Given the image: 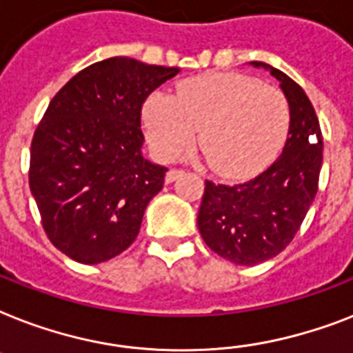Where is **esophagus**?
<instances>
[{"label": "esophagus", "mask_w": 353, "mask_h": 353, "mask_svg": "<svg viewBox=\"0 0 353 353\" xmlns=\"http://www.w3.org/2000/svg\"><path fill=\"white\" fill-rule=\"evenodd\" d=\"M183 170H177V168H170V170L167 172V176H165V181L167 183H172V181H176L177 177L181 176Z\"/></svg>", "instance_id": "34e87169"}]
</instances>
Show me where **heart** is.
<instances>
[{"instance_id":"b5f03b06","label":"heart","mask_w":353,"mask_h":353,"mask_svg":"<svg viewBox=\"0 0 353 353\" xmlns=\"http://www.w3.org/2000/svg\"><path fill=\"white\" fill-rule=\"evenodd\" d=\"M150 148L165 161L199 147L212 170L230 179L268 167L290 128V105L279 88L243 74H205L179 85L176 96L152 94L143 108Z\"/></svg>"}]
</instances>
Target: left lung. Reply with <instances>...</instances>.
Returning <instances> with one entry per match:
<instances>
[{
	"instance_id": "obj_1",
	"label": "left lung",
	"mask_w": 353,
	"mask_h": 353,
	"mask_svg": "<svg viewBox=\"0 0 353 353\" xmlns=\"http://www.w3.org/2000/svg\"><path fill=\"white\" fill-rule=\"evenodd\" d=\"M279 81L290 105V128L281 156L241 185L205 183L197 228L205 243L234 265L254 266L290 245L317 194L323 136L316 110L294 79L268 63L252 61Z\"/></svg>"
}]
</instances>
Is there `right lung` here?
Returning <instances> with one entry per match:
<instances>
[{"label":"right lung","mask_w":353,"mask_h":353,"mask_svg":"<svg viewBox=\"0 0 353 353\" xmlns=\"http://www.w3.org/2000/svg\"><path fill=\"white\" fill-rule=\"evenodd\" d=\"M177 67L110 57L77 72L34 132L28 185L57 250L83 265L136 241L168 168L143 157L141 108Z\"/></svg>","instance_id":"right-lung-1"}]
</instances>
